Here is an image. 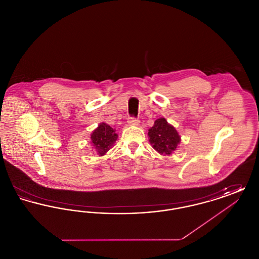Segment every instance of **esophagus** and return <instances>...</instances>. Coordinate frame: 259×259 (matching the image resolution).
<instances>
[{"mask_svg":"<svg viewBox=\"0 0 259 259\" xmlns=\"http://www.w3.org/2000/svg\"><path fill=\"white\" fill-rule=\"evenodd\" d=\"M128 123L137 126L140 124V119L136 118V117H128Z\"/></svg>","mask_w":259,"mask_h":259,"instance_id":"esophagus-1","label":"esophagus"}]
</instances>
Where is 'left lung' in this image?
<instances>
[{"mask_svg": "<svg viewBox=\"0 0 259 259\" xmlns=\"http://www.w3.org/2000/svg\"><path fill=\"white\" fill-rule=\"evenodd\" d=\"M149 142L152 148L161 154H172L181 142V137L172 125L165 118H159L154 121V125L148 130Z\"/></svg>", "mask_w": 259, "mask_h": 259, "instance_id": "obj_1", "label": "left lung"}]
</instances>
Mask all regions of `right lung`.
<instances>
[{
  "label": "right lung",
  "mask_w": 259,
  "mask_h": 259,
  "mask_svg": "<svg viewBox=\"0 0 259 259\" xmlns=\"http://www.w3.org/2000/svg\"><path fill=\"white\" fill-rule=\"evenodd\" d=\"M117 135L108 124L101 123L91 134V142L100 155H104L115 143Z\"/></svg>",
  "instance_id": "right-lung-1"
}]
</instances>
